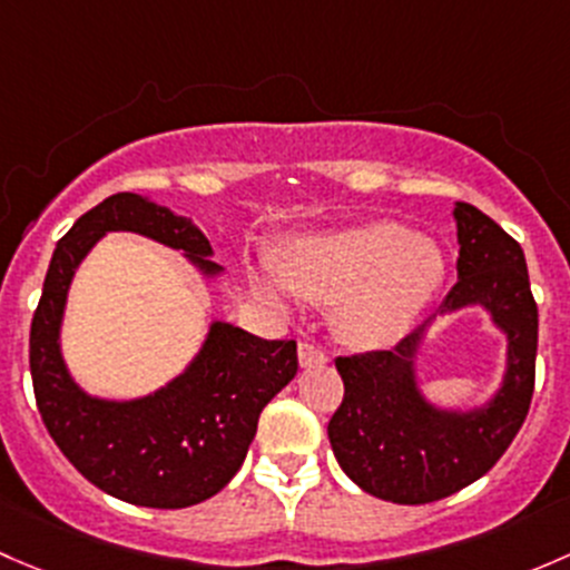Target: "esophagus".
I'll return each mask as SVG.
<instances>
[{
    "instance_id": "esophagus-1",
    "label": "esophagus",
    "mask_w": 570,
    "mask_h": 570,
    "mask_svg": "<svg viewBox=\"0 0 570 570\" xmlns=\"http://www.w3.org/2000/svg\"><path fill=\"white\" fill-rule=\"evenodd\" d=\"M328 362V356L318 345L313 343H298V365L302 367H324Z\"/></svg>"
}]
</instances>
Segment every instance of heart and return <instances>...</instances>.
Here are the masks:
<instances>
[{"instance_id":"heart-1","label":"heart","mask_w":570,"mask_h":570,"mask_svg":"<svg viewBox=\"0 0 570 570\" xmlns=\"http://www.w3.org/2000/svg\"><path fill=\"white\" fill-rule=\"evenodd\" d=\"M257 291L279 307L293 293L337 304V332L360 348H381L412 328L444 279V255L425 233L397 222H362L296 238L285 252L283 277L257 274Z\"/></svg>"}]
</instances>
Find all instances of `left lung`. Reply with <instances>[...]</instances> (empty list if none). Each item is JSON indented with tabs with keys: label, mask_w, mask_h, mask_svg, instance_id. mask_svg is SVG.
Listing matches in <instances>:
<instances>
[{
	"label": "left lung",
	"mask_w": 570,
	"mask_h": 570,
	"mask_svg": "<svg viewBox=\"0 0 570 570\" xmlns=\"http://www.w3.org/2000/svg\"><path fill=\"white\" fill-rule=\"evenodd\" d=\"M459 283L439 313L392 351L334 360L345 395L328 420L343 472L397 504L444 500L483 478L515 439L535 386L538 307L521 246L469 203L453 205ZM480 306L505 334V373L483 404L439 407L424 395L415 351L436 317Z\"/></svg>",
	"instance_id": "1"
}]
</instances>
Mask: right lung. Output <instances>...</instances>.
<instances>
[{"instance_id":"right-lung-1","label":"right lung","mask_w":570,"mask_h":570,"mask_svg":"<svg viewBox=\"0 0 570 570\" xmlns=\"http://www.w3.org/2000/svg\"><path fill=\"white\" fill-rule=\"evenodd\" d=\"M107 233H137L216 279L225 268L189 216L120 191L76 219L57 242L29 332L35 401L62 455L107 494L142 508H189L219 494L242 469L263 406L298 371L293 340H263L210 321L189 365L139 397L90 395L62 356L70 283Z\"/></svg>"}]
</instances>
